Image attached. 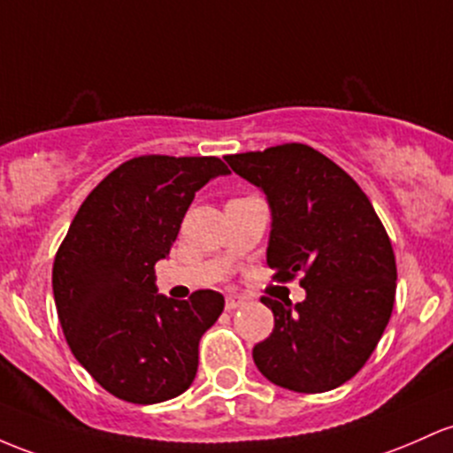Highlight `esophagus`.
Here are the masks:
<instances>
[{"label":"esophagus","mask_w":453,"mask_h":453,"mask_svg":"<svg viewBox=\"0 0 453 453\" xmlns=\"http://www.w3.org/2000/svg\"><path fill=\"white\" fill-rule=\"evenodd\" d=\"M242 303H245V299H242V296H236V295L227 296V299H226V310H227V311L236 310V307H241Z\"/></svg>","instance_id":"esophagus-1"}]
</instances>
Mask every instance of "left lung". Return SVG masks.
<instances>
[{
	"instance_id": "8db88e82",
	"label": "left lung",
	"mask_w": 453,
	"mask_h": 453,
	"mask_svg": "<svg viewBox=\"0 0 453 453\" xmlns=\"http://www.w3.org/2000/svg\"><path fill=\"white\" fill-rule=\"evenodd\" d=\"M271 206L266 265L301 275L303 303L273 301L275 326L253 346L268 380L322 394L350 380L382 337L395 301V256L374 206L340 165L305 143L226 157Z\"/></svg>"
}]
</instances>
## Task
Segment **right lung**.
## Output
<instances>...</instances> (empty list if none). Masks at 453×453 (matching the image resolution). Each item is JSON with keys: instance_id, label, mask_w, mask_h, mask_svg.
<instances>
[{"instance_id": "obj_1", "label": "right lung", "mask_w": 453, "mask_h": 453, "mask_svg": "<svg viewBox=\"0 0 453 453\" xmlns=\"http://www.w3.org/2000/svg\"><path fill=\"white\" fill-rule=\"evenodd\" d=\"M230 170L217 157L143 154L98 182L53 262L58 318L74 359L133 404L172 400L191 387L202 335L223 296L157 295L154 265L176 241L196 191Z\"/></svg>"}]
</instances>
